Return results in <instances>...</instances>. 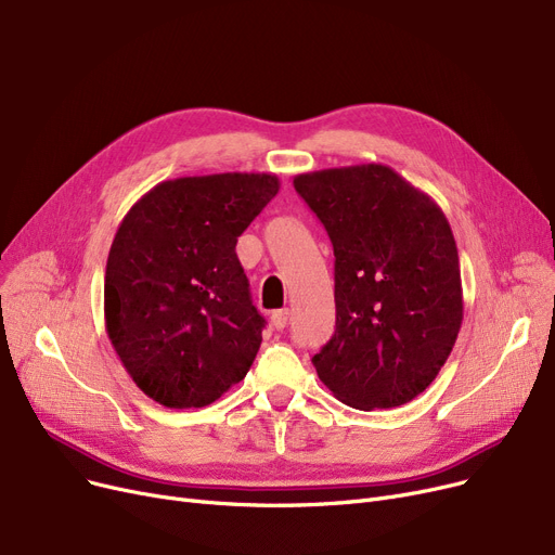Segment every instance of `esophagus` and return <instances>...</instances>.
<instances>
[{
  "label": "esophagus",
  "mask_w": 555,
  "mask_h": 555,
  "mask_svg": "<svg viewBox=\"0 0 555 555\" xmlns=\"http://www.w3.org/2000/svg\"><path fill=\"white\" fill-rule=\"evenodd\" d=\"M287 322H289V310H287V308L272 312V326H274L276 331H283V328L287 326Z\"/></svg>",
  "instance_id": "1"
}]
</instances>
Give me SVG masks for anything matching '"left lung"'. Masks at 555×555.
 <instances>
[{
  "instance_id": "obj_1",
  "label": "left lung",
  "mask_w": 555,
  "mask_h": 555,
  "mask_svg": "<svg viewBox=\"0 0 555 555\" xmlns=\"http://www.w3.org/2000/svg\"><path fill=\"white\" fill-rule=\"evenodd\" d=\"M295 189L335 254V333L312 358L319 380L364 412L414 400L439 375L463 322L446 214L385 164L301 172Z\"/></svg>"
}]
</instances>
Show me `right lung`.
<instances>
[{"instance_id": "add662e5", "label": "right lung", "mask_w": 555, "mask_h": 555, "mask_svg": "<svg viewBox=\"0 0 555 555\" xmlns=\"http://www.w3.org/2000/svg\"><path fill=\"white\" fill-rule=\"evenodd\" d=\"M281 182L272 172L166 180L121 220L105 268V331L134 385L170 410L216 402L247 375L266 319L236 243Z\"/></svg>"}]
</instances>
